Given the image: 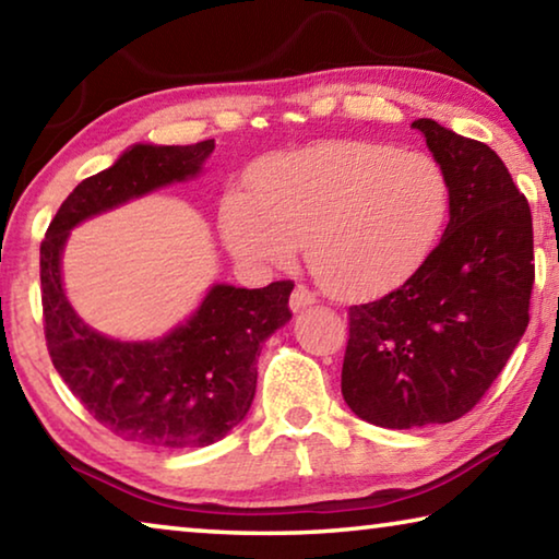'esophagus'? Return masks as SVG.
Here are the masks:
<instances>
[{
	"label": "esophagus",
	"mask_w": 559,
	"mask_h": 559,
	"mask_svg": "<svg viewBox=\"0 0 559 559\" xmlns=\"http://www.w3.org/2000/svg\"><path fill=\"white\" fill-rule=\"evenodd\" d=\"M313 302H318V296L308 286H302V283H298V286L293 288V293H290V308L296 310V313H298V310H302V308L313 306Z\"/></svg>",
	"instance_id": "34e87169"
}]
</instances>
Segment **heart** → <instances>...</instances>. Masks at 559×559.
Here are the masks:
<instances>
[{"instance_id": "1", "label": "heart", "mask_w": 559, "mask_h": 559, "mask_svg": "<svg viewBox=\"0 0 559 559\" xmlns=\"http://www.w3.org/2000/svg\"><path fill=\"white\" fill-rule=\"evenodd\" d=\"M253 197L224 202V236L236 257L283 266L306 243L328 290L370 296L402 283L437 243L449 182L427 153L337 140L276 155L251 177Z\"/></svg>"}]
</instances>
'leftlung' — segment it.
Returning <instances> with one entry per match:
<instances>
[{
	"instance_id": "obj_1",
	"label": "left lung",
	"mask_w": 559,
	"mask_h": 559,
	"mask_svg": "<svg viewBox=\"0 0 559 559\" xmlns=\"http://www.w3.org/2000/svg\"><path fill=\"white\" fill-rule=\"evenodd\" d=\"M412 128L447 175V231L400 288L347 310L343 396L384 429L468 414L523 337L535 283L533 216L503 159L437 120Z\"/></svg>"
}]
</instances>
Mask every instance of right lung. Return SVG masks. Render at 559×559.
<instances>
[{
  "label": "right lung",
  "instance_id": "right-lung-1",
  "mask_svg": "<svg viewBox=\"0 0 559 559\" xmlns=\"http://www.w3.org/2000/svg\"><path fill=\"white\" fill-rule=\"evenodd\" d=\"M214 140L132 145L66 197L41 241L44 335L75 400L116 437L153 449H200L224 439L257 394V359L290 320L293 281L266 288L214 286L197 313L153 343H118L75 316L61 286L69 231L88 216L200 175Z\"/></svg>",
  "mask_w": 559,
  "mask_h": 559
}]
</instances>
